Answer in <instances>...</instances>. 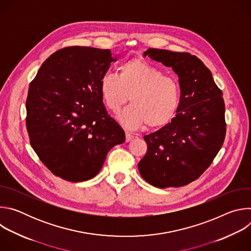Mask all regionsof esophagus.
Here are the masks:
<instances>
[{"instance_id":"1","label":"esophagus","mask_w":251,"mask_h":251,"mask_svg":"<svg viewBox=\"0 0 251 251\" xmlns=\"http://www.w3.org/2000/svg\"><path fill=\"white\" fill-rule=\"evenodd\" d=\"M125 135H126V141H127V142H129V141H131V140L134 139V136H133L131 133H129V132H126Z\"/></svg>"}]
</instances>
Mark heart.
Returning a JSON list of instances; mask_svg holds the SVG:
<instances>
[{
    "label": "heart",
    "instance_id": "obj_1",
    "mask_svg": "<svg viewBox=\"0 0 251 251\" xmlns=\"http://www.w3.org/2000/svg\"><path fill=\"white\" fill-rule=\"evenodd\" d=\"M104 104L117 113L127 102L129 106L119 114L120 122L128 128L146 124L148 129H158L175 117L181 99L177 80L141 57H132L121 63L119 74H104L99 81Z\"/></svg>",
    "mask_w": 251,
    "mask_h": 251
}]
</instances>
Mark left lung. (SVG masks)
Here are the masks:
<instances>
[{
  "label": "left lung",
  "mask_w": 251,
  "mask_h": 251,
  "mask_svg": "<svg viewBox=\"0 0 251 251\" xmlns=\"http://www.w3.org/2000/svg\"><path fill=\"white\" fill-rule=\"evenodd\" d=\"M146 55L173 68L178 76L181 99L176 117L144 136L148 149L138 169L156 188L183 187L200 177L224 144L226 124L223 92L196 55L157 49L147 50Z\"/></svg>",
  "instance_id": "1"
}]
</instances>
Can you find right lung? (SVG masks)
I'll list each match as a JSON object with an SVG mask.
<instances>
[{
    "label": "right lung",
    "mask_w": 251,
    "mask_h": 251,
    "mask_svg": "<svg viewBox=\"0 0 251 251\" xmlns=\"http://www.w3.org/2000/svg\"><path fill=\"white\" fill-rule=\"evenodd\" d=\"M115 60L109 50L63 48L46 59L29 84L25 125L30 146L65 181L90 180L107 153L125 142L99 90L101 76Z\"/></svg>",
    "instance_id": "add662e5"
}]
</instances>
